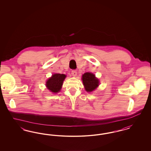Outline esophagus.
<instances>
[{
	"mask_svg": "<svg viewBox=\"0 0 151 151\" xmlns=\"http://www.w3.org/2000/svg\"><path fill=\"white\" fill-rule=\"evenodd\" d=\"M71 74L73 76H76L77 75V71L75 70H72Z\"/></svg>",
	"mask_w": 151,
	"mask_h": 151,
	"instance_id": "obj_1",
	"label": "esophagus"
}]
</instances>
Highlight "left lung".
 Listing matches in <instances>:
<instances>
[{"instance_id":"1","label":"left lung","mask_w":151,"mask_h":151,"mask_svg":"<svg viewBox=\"0 0 151 151\" xmlns=\"http://www.w3.org/2000/svg\"><path fill=\"white\" fill-rule=\"evenodd\" d=\"M82 80L85 89L88 92H91L99 86V80L92 73L86 72L82 76Z\"/></svg>"}]
</instances>
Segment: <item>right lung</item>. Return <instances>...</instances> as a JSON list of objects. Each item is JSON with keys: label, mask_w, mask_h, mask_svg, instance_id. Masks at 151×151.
<instances>
[{"label": "right lung", "mask_w": 151, "mask_h": 151, "mask_svg": "<svg viewBox=\"0 0 151 151\" xmlns=\"http://www.w3.org/2000/svg\"><path fill=\"white\" fill-rule=\"evenodd\" d=\"M65 77L66 75L65 74L55 73L47 80L46 86L51 92L54 93H58L62 88Z\"/></svg>", "instance_id": "obj_1"}]
</instances>
